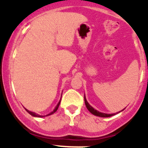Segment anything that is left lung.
I'll list each match as a JSON object with an SVG mask.
<instances>
[{
	"mask_svg": "<svg viewBox=\"0 0 148 148\" xmlns=\"http://www.w3.org/2000/svg\"><path fill=\"white\" fill-rule=\"evenodd\" d=\"M84 102H85V105L87 107V108L88 109V110L90 111V113H92V114L95 115V116H100V117H110V116H114L116 113H113V114H107V113H101V112H99L98 110L94 109L93 108H92L91 106L89 104V103L87 101V99H85V95H84Z\"/></svg>",
	"mask_w": 148,
	"mask_h": 148,
	"instance_id": "obj_1",
	"label": "left lung"
}]
</instances>
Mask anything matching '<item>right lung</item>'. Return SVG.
Instances as JSON below:
<instances>
[{
	"mask_svg": "<svg viewBox=\"0 0 148 148\" xmlns=\"http://www.w3.org/2000/svg\"><path fill=\"white\" fill-rule=\"evenodd\" d=\"M60 102H61V100L59 101V102L58 103V104H57V105H56V108H55V109L53 110V111H52V112H51L50 113H49V114H48V115H47V116H49V115H52V114H53V113H54L55 112H56V110H58V107H59ZM26 110H27V113H29L30 115H32V116H36V117H43L42 116H40V115H38V114H36V113H33V112H31V111L28 110H27V109H26Z\"/></svg>",
	"mask_w": 148,
	"mask_h": 148,
	"instance_id": "obj_1",
	"label": "right lung"
}]
</instances>
